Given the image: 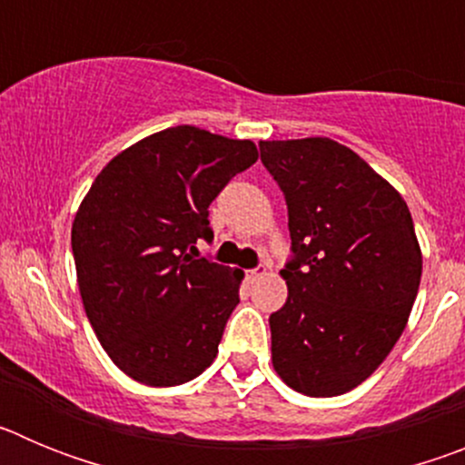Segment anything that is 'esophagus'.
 <instances>
[{"instance_id": "obj_1", "label": "esophagus", "mask_w": 465, "mask_h": 465, "mask_svg": "<svg viewBox=\"0 0 465 465\" xmlns=\"http://www.w3.org/2000/svg\"><path fill=\"white\" fill-rule=\"evenodd\" d=\"M262 274H265V272H262L261 268H253V270H246L244 277H246V282H256V279L262 277Z\"/></svg>"}]
</instances>
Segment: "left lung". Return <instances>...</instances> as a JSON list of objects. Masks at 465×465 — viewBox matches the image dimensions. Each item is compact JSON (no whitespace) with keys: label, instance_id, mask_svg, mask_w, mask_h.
Segmentation results:
<instances>
[{"label":"left lung","instance_id":"1","mask_svg":"<svg viewBox=\"0 0 465 465\" xmlns=\"http://www.w3.org/2000/svg\"><path fill=\"white\" fill-rule=\"evenodd\" d=\"M283 191L295 258L270 316L272 365L298 393L342 396L389 356L421 282V246L401 193L328 137L261 142Z\"/></svg>","mask_w":465,"mask_h":465}]
</instances>
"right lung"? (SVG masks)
Here are the masks:
<instances>
[{
    "label": "right lung",
    "mask_w": 465,
    "mask_h": 465,
    "mask_svg": "<svg viewBox=\"0 0 465 465\" xmlns=\"http://www.w3.org/2000/svg\"><path fill=\"white\" fill-rule=\"evenodd\" d=\"M258 160L252 139L176 125L102 167L72 223L79 293L109 359L146 386L203 375L219 354L242 270L195 258L209 204Z\"/></svg>",
    "instance_id": "add662e5"
}]
</instances>
